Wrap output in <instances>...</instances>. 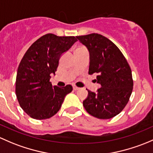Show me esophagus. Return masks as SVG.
<instances>
[{
    "label": "esophagus",
    "mask_w": 153,
    "mask_h": 153,
    "mask_svg": "<svg viewBox=\"0 0 153 153\" xmlns=\"http://www.w3.org/2000/svg\"><path fill=\"white\" fill-rule=\"evenodd\" d=\"M73 88H74V91H78V90L80 89V88H79V87H77L76 85H74L73 86Z\"/></svg>",
    "instance_id": "esophagus-1"
}]
</instances>
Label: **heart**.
Returning <instances> with one entry per match:
<instances>
[{"label": "heart", "mask_w": 153, "mask_h": 153, "mask_svg": "<svg viewBox=\"0 0 153 153\" xmlns=\"http://www.w3.org/2000/svg\"><path fill=\"white\" fill-rule=\"evenodd\" d=\"M80 48H83V47H82V48H78L77 49H80Z\"/></svg>", "instance_id": "1"}]
</instances>
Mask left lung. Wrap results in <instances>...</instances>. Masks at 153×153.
Returning <instances> with one entry per match:
<instances>
[{"instance_id": "1", "label": "left lung", "mask_w": 153, "mask_h": 153, "mask_svg": "<svg viewBox=\"0 0 153 153\" xmlns=\"http://www.w3.org/2000/svg\"><path fill=\"white\" fill-rule=\"evenodd\" d=\"M90 53L88 74H97L96 82L101 85L97 93L88 91L83 101L85 109L101 119L114 117L123 111L133 88L132 71L119 48L102 34L76 36Z\"/></svg>"}]
</instances>
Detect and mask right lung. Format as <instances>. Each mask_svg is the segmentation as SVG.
Segmentation results:
<instances>
[{
  "label": "right lung",
  "instance_id": "add662e5",
  "mask_svg": "<svg viewBox=\"0 0 153 153\" xmlns=\"http://www.w3.org/2000/svg\"><path fill=\"white\" fill-rule=\"evenodd\" d=\"M77 40L74 36L59 37L47 34L36 40L25 53L18 66L15 94L20 106L31 118L49 119L60 109L73 88H59L50 82L56 71L61 55Z\"/></svg>",
  "mask_w": 153,
  "mask_h": 153
}]
</instances>
